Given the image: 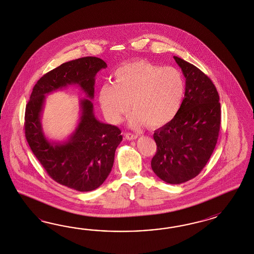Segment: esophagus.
<instances>
[{"mask_svg":"<svg viewBox=\"0 0 254 254\" xmlns=\"http://www.w3.org/2000/svg\"><path fill=\"white\" fill-rule=\"evenodd\" d=\"M125 137L127 139H129V140H133V139H136V138H138V135H136V134H133V133H126L125 134Z\"/></svg>","mask_w":254,"mask_h":254,"instance_id":"34e87169","label":"esophagus"}]
</instances>
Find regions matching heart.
<instances>
[{"label":"heart","mask_w":254,"mask_h":254,"mask_svg":"<svg viewBox=\"0 0 254 254\" xmlns=\"http://www.w3.org/2000/svg\"><path fill=\"white\" fill-rule=\"evenodd\" d=\"M185 92L182 71L146 61L124 64L114 70L112 84L99 90L100 106L112 123H119L131 108L132 127H162L178 114Z\"/></svg>","instance_id":"b5f03b06"}]
</instances>
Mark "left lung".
Instances as JSON below:
<instances>
[{"label":"left lung","mask_w":254,"mask_h":254,"mask_svg":"<svg viewBox=\"0 0 254 254\" xmlns=\"http://www.w3.org/2000/svg\"><path fill=\"white\" fill-rule=\"evenodd\" d=\"M173 58L186 79L185 99L176 116L154 131L157 150L151 167L162 181L180 185L196 177L213 153L221 104L210 78L191 63Z\"/></svg>","instance_id":"left-lung-1"}]
</instances>
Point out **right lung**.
Returning a JSON list of instances; mask_svg holds the SVG:
<instances>
[{"label":"right lung","instance_id":"1","mask_svg":"<svg viewBox=\"0 0 254 254\" xmlns=\"http://www.w3.org/2000/svg\"><path fill=\"white\" fill-rule=\"evenodd\" d=\"M107 64L96 57L80 58L63 63L41 77L34 85L25 111V136L33 154L47 174L60 185L79 192L97 189L107 179L114 166L121 130L100 122L93 113L91 100H81L82 116L73 134L65 142L46 139L41 115L46 94L69 85H78L94 98L95 76Z\"/></svg>","mask_w":254,"mask_h":254}]
</instances>
